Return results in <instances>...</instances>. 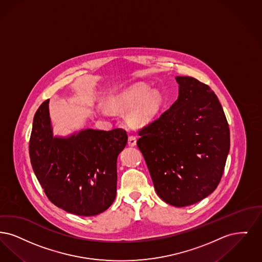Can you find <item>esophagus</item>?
I'll return each mask as SVG.
<instances>
[{
	"mask_svg": "<svg viewBox=\"0 0 262 262\" xmlns=\"http://www.w3.org/2000/svg\"><path fill=\"white\" fill-rule=\"evenodd\" d=\"M137 139L135 136L128 137V146L129 147H134L136 145Z\"/></svg>",
	"mask_w": 262,
	"mask_h": 262,
	"instance_id": "esophagus-1",
	"label": "esophagus"
}]
</instances>
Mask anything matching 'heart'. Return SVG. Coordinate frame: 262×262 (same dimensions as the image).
<instances>
[{"instance_id": "obj_1", "label": "heart", "mask_w": 262, "mask_h": 262, "mask_svg": "<svg viewBox=\"0 0 262 262\" xmlns=\"http://www.w3.org/2000/svg\"><path fill=\"white\" fill-rule=\"evenodd\" d=\"M163 100L159 91L146 83H136L122 91L108 96L104 107L111 113H126L130 123L143 127L154 122L160 115Z\"/></svg>"}]
</instances>
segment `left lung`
<instances>
[{
    "mask_svg": "<svg viewBox=\"0 0 262 262\" xmlns=\"http://www.w3.org/2000/svg\"><path fill=\"white\" fill-rule=\"evenodd\" d=\"M178 99L143 128L137 146L156 192L173 206L193 205L216 189L230 149L226 116L209 86L177 76Z\"/></svg>",
    "mask_w": 262,
    "mask_h": 262,
    "instance_id": "left-lung-1",
    "label": "left lung"
}]
</instances>
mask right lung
<instances>
[{"label":"right lung","mask_w":262,"mask_h":262,"mask_svg":"<svg viewBox=\"0 0 262 262\" xmlns=\"http://www.w3.org/2000/svg\"><path fill=\"white\" fill-rule=\"evenodd\" d=\"M49 102L33 119L29 156L35 175L57 207L79 216L100 214L116 196V163L127 144L126 131L89 128L55 136Z\"/></svg>","instance_id":"right-lung-1"}]
</instances>
